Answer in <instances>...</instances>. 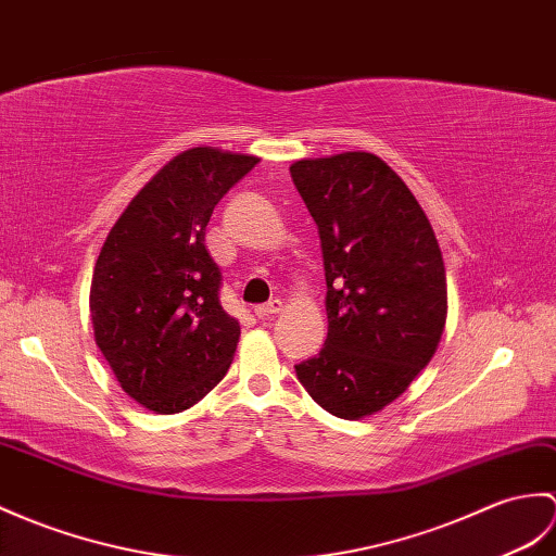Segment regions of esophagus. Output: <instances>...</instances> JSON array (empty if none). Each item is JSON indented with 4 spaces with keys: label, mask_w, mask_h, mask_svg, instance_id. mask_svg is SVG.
Segmentation results:
<instances>
[{
    "label": "esophagus",
    "mask_w": 556,
    "mask_h": 556,
    "mask_svg": "<svg viewBox=\"0 0 556 556\" xmlns=\"http://www.w3.org/2000/svg\"><path fill=\"white\" fill-rule=\"evenodd\" d=\"M283 309V305H281V301L279 299H273V301H267V303H263V305H255V317H273V315H279Z\"/></svg>",
    "instance_id": "1"
}]
</instances>
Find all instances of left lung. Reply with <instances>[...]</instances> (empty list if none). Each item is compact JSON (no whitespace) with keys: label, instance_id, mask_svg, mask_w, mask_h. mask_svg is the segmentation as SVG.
<instances>
[{"label":"left lung","instance_id":"obj_1","mask_svg":"<svg viewBox=\"0 0 556 556\" xmlns=\"http://www.w3.org/2000/svg\"><path fill=\"white\" fill-rule=\"evenodd\" d=\"M289 170L319 229L329 319L325 348L295 374L333 417L365 419L403 395L441 343L443 255L415 193L374 153Z\"/></svg>","mask_w":556,"mask_h":556}]
</instances>
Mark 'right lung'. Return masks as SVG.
Segmentation results:
<instances>
[{"label":"right lung","mask_w":556,"mask_h":556,"mask_svg":"<svg viewBox=\"0 0 556 556\" xmlns=\"http://www.w3.org/2000/svg\"><path fill=\"white\" fill-rule=\"evenodd\" d=\"M255 163L213 147L177 153L127 203L97 257L94 341L121 389L156 415L197 405L235 357L241 327L219 305L205 227Z\"/></svg>","instance_id":"add662e5"}]
</instances>
